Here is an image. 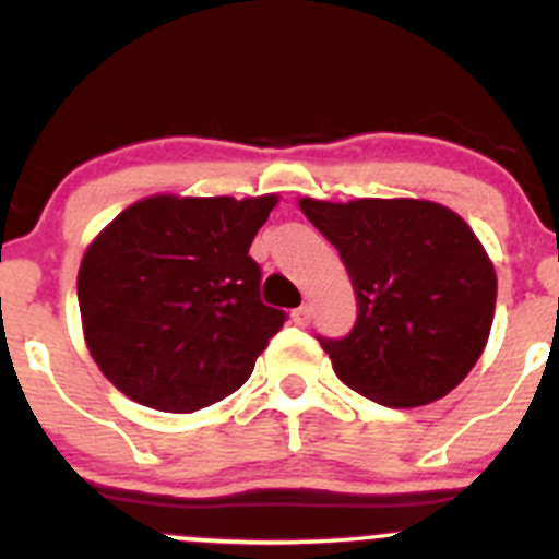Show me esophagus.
Listing matches in <instances>:
<instances>
[{
	"label": "esophagus",
	"instance_id": "34e87169",
	"mask_svg": "<svg viewBox=\"0 0 559 559\" xmlns=\"http://www.w3.org/2000/svg\"><path fill=\"white\" fill-rule=\"evenodd\" d=\"M292 319H295L297 326H308V324H311V308L300 306L295 313H292Z\"/></svg>",
	"mask_w": 559,
	"mask_h": 559
}]
</instances>
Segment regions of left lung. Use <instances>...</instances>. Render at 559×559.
<instances>
[{"label": "left lung", "mask_w": 559, "mask_h": 559, "mask_svg": "<svg viewBox=\"0 0 559 559\" xmlns=\"http://www.w3.org/2000/svg\"><path fill=\"white\" fill-rule=\"evenodd\" d=\"M302 213L341 253L357 321L321 337L337 379L386 408L443 397L487 346L498 278L473 229L427 200L321 202Z\"/></svg>", "instance_id": "obj_1"}]
</instances>
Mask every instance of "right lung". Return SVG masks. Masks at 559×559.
<instances>
[{
	"label": "right lung",
	"instance_id": "add662e5",
	"mask_svg": "<svg viewBox=\"0 0 559 559\" xmlns=\"http://www.w3.org/2000/svg\"><path fill=\"white\" fill-rule=\"evenodd\" d=\"M278 197L140 200L78 270L83 335L118 392L167 414L218 403L251 376L286 313L259 297L248 257Z\"/></svg>",
	"mask_w": 559,
	"mask_h": 559
}]
</instances>
